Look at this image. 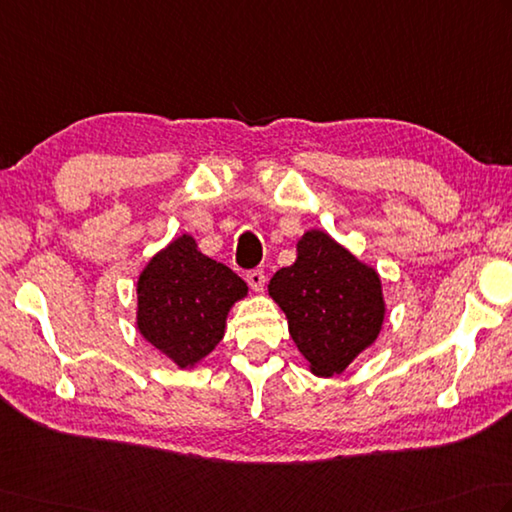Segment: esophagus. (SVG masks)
<instances>
[{
  "instance_id": "34e87169",
  "label": "esophagus",
  "mask_w": 512,
  "mask_h": 512,
  "mask_svg": "<svg viewBox=\"0 0 512 512\" xmlns=\"http://www.w3.org/2000/svg\"><path fill=\"white\" fill-rule=\"evenodd\" d=\"M246 282H248V286L255 290V293H262L264 290V284H266V275H264V270H259V268H255V270H248L246 273Z\"/></svg>"
}]
</instances>
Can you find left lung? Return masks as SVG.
<instances>
[{
	"label": "left lung",
	"mask_w": 512,
	"mask_h": 512,
	"mask_svg": "<svg viewBox=\"0 0 512 512\" xmlns=\"http://www.w3.org/2000/svg\"><path fill=\"white\" fill-rule=\"evenodd\" d=\"M268 295L286 313L288 330L310 370L339 375L375 342L384 324L382 279L324 230L297 242L293 266L277 270Z\"/></svg>",
	"instance_id": "left-lung-1"
}]
</instances>
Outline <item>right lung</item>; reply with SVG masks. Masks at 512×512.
Returning a JSON list of instances; mask_svg holds the SVG:
<instances>
[{"instance_id": "1", "label": "right lung", "mask_w": 512, "mask_h": 512, "mask_svg": "<svg viewBox=\"0 0 512 512\" xmlns=\"http://www.w3.org/2000/svg\"><path fill=\"white\" fill-rule=\"evenodd\" d=\"M248 286L182 235L150 259L137 282V328L179 368H193L222 342L228 310Z\"/></svg>"}]
</instances>
